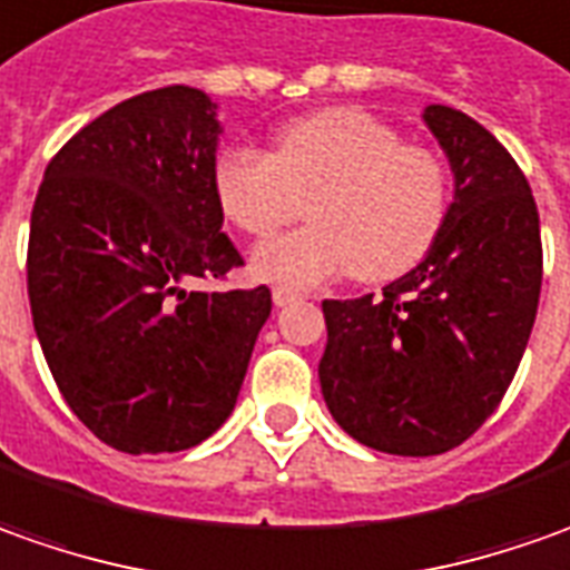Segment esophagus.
Wrapping results in <instances>:
<instances>
[{
	"instance_id": "1",
	"label": "esophagus",
	"mask_w": 570,
	"mask_h": 570,
	"mask_svg": "<svg viewBox=\"0 0 570 570\" xmlns=\"http://www.w3.org/2000/svg\"><path fill=\"white\" fill-rule=\"evenodd\" d=\"M294 301H301V294L292 292V288H273V304L276 307H288Z\"/></svg>"
}]
</instances>
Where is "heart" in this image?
<instances>
[{"mask_svg": "<svg viewBox=\"0 0 570 570\" xmlns=\"http://www.w3.org/2000/svg\"><path fill=\"white\" fill-rule=\"evenodd\" d=\"M213 194L244 235L269 238L307 200L311 225L269 240L254 273L285 288L332 278L389 282L414 269L449 213V171L436 153L357 109H326L285 125L273 153L225 147Z\"/></svg>", "mask_w": 570, "mask_h": 570, "instance_id": "1", "label": "heart"}]
</instances>
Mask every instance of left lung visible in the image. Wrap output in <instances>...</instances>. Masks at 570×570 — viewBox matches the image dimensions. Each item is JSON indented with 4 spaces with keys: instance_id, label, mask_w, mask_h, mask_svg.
<instances>
[{
    "instance_id": "8db88e82",
    "label": "left lung",
    "mask_w": 570,
    "mask_h": 570,
    "mask_svg": "<svg viewBox=\"0 0 570 570\" xmlns=\"http://www.w3.org/2000/svg\"><path fill=\"white\" fill-rule=\"evenodd\" d=\"M454 200L433 247L380 297L323 301L320 385L347 436L385 454L471 439L514 380L543 285L540 213L524 171L480 121L426 106Z\"/></svg>"
}]
</instances>
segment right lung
I'll return each mask as SVG.
<instances>
[{"label": "right lung", "instance_id": "1", "mask_svg": "<svg viewBox=\"0 0 570 570\" xmlns=\"http://www.w3.org/2000/svg\"><path fill=\"white\" fill-rule=\"evenodd\" d=\"M216 109L185 83L118 102L52 156L30 213L27 294L46 364L118 452L213 436L273 311L266 285L187 288L240 266L213 194Z\"/></svg>", "mask_w": 570, "mask_h": 570}]
</instances>
